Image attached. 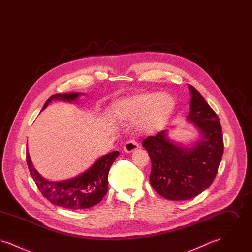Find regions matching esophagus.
<instances>
[{"label": "esophagus", "instance_id": "1", "mask_svg": "<svg viewBox=\"0 0 252 252\" xmlns=\"http://www.w3.org/2000/svg\"><path fill=\"white\" fill-rule=\"evenodd\" d=\"M139 148V144L135 141H128L127 143H126L124 146V151L126 153H131L133 151L137 150Z\"/></svg>", "mask_w": 252, "mask_h": 252}]
</instances>
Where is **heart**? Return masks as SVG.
Returning a JSON list of instances; mask_svg holds the SVG:
<instances>
[{
    "instance_id": "obj_1",
    "label": "heart",
    "mask_w": 252,
    "mask_h": 252,
    "mask_svg": "<svg viewBox=\"0 0 252 252\" xmlns=\"http://www.w3.org/2000/svg\"><path fill=\"white\" fill-rule=\"evenodd\" d=\"M175 108V100L167 94L141 93L125 97L116 102L112 115L119 121L141 119L139 129L151 134L160 130Z\"/></svg>"
}]
</instances>
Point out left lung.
Returning a JSON list of instances; mask_svg holds the SVG:
<instances>
[{
  "mask_svg": "<svg viewBox=\"0 0 252 252\" xmlns=\"http://www.w3.org/2000/svg\"><path fill=\"white\" fill-rule=\"evenodd\" d=\"M190 112L187 121L199 139L183 145L170 139L168 130L147 137L143 146L151 158L150 183L169 200H187L206 190L215 180L224 151L219 119L199 92L189 85Z\"/></svg>",
  "mask_w": 252,
  "mask_h": 252,
  "instance_id": "obj_1",
  "label": "left lung"
}]
</instances>
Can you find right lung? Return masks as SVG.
Returning a JSON list of instances; mask_svg holds the SVG:
<instances>
[{
  "mask_svg": "<svg viewBox=\"0 0 252 252\" xmlns=\"http://www.w3.org/2000/svg\"><path fill=\"white\" fill-rule=\"evenodd\" d=\"M81 95H84V94H56L45 102L41 111L47 108L54 100L72 103L77 101ZM118 156V151L110 152L99 158L84 173L74 178L60 181H50L39 175L32 163L28 147L26 150V161L30 174L42 195L51 203L70 210L88 209L103 199L108 192L109 169Z\"/></svg>",
  "mask_w": 252,
  "mask_h": 252,
  "instance_id": "add662e5",
  "label": "right lung"
}]
</instances>
